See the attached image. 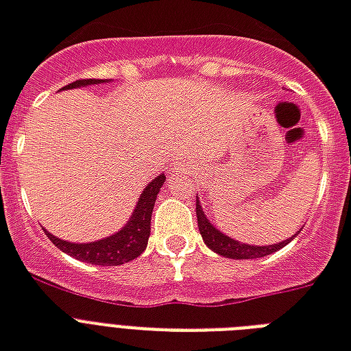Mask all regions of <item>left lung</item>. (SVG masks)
<instances>
[{
    "mask_svg": "<svg viewBox=\"0 0 351 351\" xmlns=\"http://www.w3.org/2000/svg\"><path fill=\"white\" fill-rule=\"evenodd\" d=\"M195 216H197V227H199L201 238L206 243V247L210 249V251L218 252L219 256L230 258V260H254V258H262L267 256V254H273L282 247H286L287 243L291 240H295V236L293 234L291 238H287V240L280 241V243H274V245H251V243H243V241H238L234 238H230V236L223 234L221 230L216 229L208 218L203 213V206L199 203V197L195 201Z\"/></svg>",
    "mask_w": 351,
    "mask_h": 351,
    "instance_id": "obj_1",
    "label": "left lung"
}]
</instances>
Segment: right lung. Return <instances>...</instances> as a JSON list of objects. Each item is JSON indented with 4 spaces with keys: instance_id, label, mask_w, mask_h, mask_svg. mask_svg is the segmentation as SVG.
<instances>
[{
    "instance_id": "add662e5",
    "label": "right lung",
    "mask_w": 351,
    "mask_h": 351,
    "mask_svg": "<svg viewBox=\"0 0 351 351\" xmlns=\"http://www.w3.org/2000/svg\"><path fill=\"white\" fill-rule=\"evenodd\" d=\"M104 82H110V80L89 78V80H77V82L69 84V86H65L62 89L86 88V86H95V84ZM165 181H167V176L159 173L154 181L146 184L143 194L138 195L137 205L133 208L128 223L121 230H117L111 236H108V238L89 241V243H73V241L60 240V238H56V236L45 230L47 238L58 247L60 251L77 258L80 262L95 263V265H102V267L104 265H122V263L132 262L137 256H141L145 252L146 245H148L152 213H154L157 194H159V190H161Z\"/></svg>"
}]
</instances>
